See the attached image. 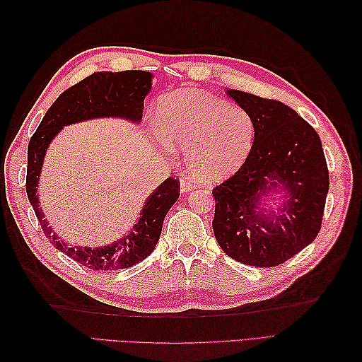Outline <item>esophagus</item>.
<instances>
[{
    "label": "esophagus",
    "instance_id": "1",
    "mask_svg": "<svg viewBox=\"0 0 362 362\" xmlns=\"http://www.w3.org/2000/svg\"><path fill=\"white\" fill-rule=\"evenodd\" d=\"M194 188H197L196 180L188 179V177H185V179L180 180V191H182V193H189V191L194 189Z\"/></svg>",
    "mask_w": 362,
    "mask_h": 362
}]
</instances>
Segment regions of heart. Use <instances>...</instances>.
<instances>
[{
  "label": "heart",
  "instance_id": "b5f03b06",
  "mask_svg": "<svg viewBox=\"0 0 362 362\" xmlns=\"http://www.w3.org/2000/svg\"><path fill=\"white\" fill-rule=\"evenodd\" d=\"M158 140L183 151L196 182L218 183L247 161L257 135L252 113L206 91L175 90L157 103Z\"/></svg>",
  "mask_w": 362,
  "mask_h": 362
}]
</instances>
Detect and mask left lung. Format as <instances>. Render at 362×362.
I'll return each mask as SVG.
<instances>
[{"label":"left lung","instance_id":"obj_1","mask_svg":"<svg viewBox=\"0 0 362 362\" xmlns=\"http://www.w3.org/2000/svg\"><path fill=\"white\" fill-rule=\"evenodd\" d=\"M257 124L253 149L235 175L213 189V232L230 258L279 266L317 236L328 193L320 138L283 103L227 88Z\"/></svg>","mask_w":362,"mask_h":362}]
</instances>
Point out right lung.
I'll return each instance as SVG.
<instances>
[{
  "instance_id": "1",
  "label": "right lung",
  "mask_w": 362,
  "mask_h": 362,
  "mask_svg": "<svg viewBox=\"0 0 362 362\" xmlns=\"http://www.w3.org/2000/svg\"><path fill=\"white\" fill-rule=\"evenodd\" d=\"M153 74L148 71H99L88 76L60 95L37 127L28 144L26 193L45 235L56 249L93 271H118L135 266L149 257L160 240L166 213L180 196V183L174 177L165 182L146 197L140 218L134 227L118 240L109 244L88 247L64 241L52 230L40 206L38 183L43 169L46 151L62 129L78 122L117 118L140 124L144 99L152 90Z\"/></svg>"
}]
</instances>
